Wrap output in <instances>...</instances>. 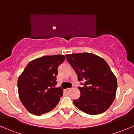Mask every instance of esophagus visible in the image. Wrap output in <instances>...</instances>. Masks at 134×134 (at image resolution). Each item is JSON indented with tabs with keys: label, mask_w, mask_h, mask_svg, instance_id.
I'll return each instance as SVG.
<instances>
[{
	"label": "esophagus",
	"mask_w": 134,
	"mask_h": 134,
	"mask_svg": "<svg viewBox=\"0 0 134 134\" xmlns=\"http://www.w3.org/2000/svg\"><path fill=\"white\" fill-rule=\"evenodd\" d=\"M70 91H71V89H70V88H67L66 90H64V91L65 93H69Z\"/></svg>",
	"instance_id": "esophagus-1"
}]
</instances>
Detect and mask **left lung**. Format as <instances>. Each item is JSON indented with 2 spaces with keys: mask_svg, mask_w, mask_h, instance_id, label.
I'll use <instances>...</instances> for the list:
<instances>
[{
  "mask_svg": "<svg viewBox=\"0 0 134 134\" xmlns=\"http://www.w3.org/2000/svg\"><path fill=\"white\" fill-rule=\"evenodd\" d=\"M66 58L83 86L78 87L80 97L73 100L75 106L89 115L107 110L115 100L117 82L106 61L87 52L67 54Z\"/></svg>",
  "mask_w": 134,
  "mask_h": 134,
  "instance_id": "obj_1",
  "label": "left lung"
}]
</instances>
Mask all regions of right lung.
<instances>
[{
    "instance_id": "obj_1",
    "label": "right lung",
    "mask_w": 134,
    "mask_h": 134,
    "mask_svg": "<svg viewBox=\"0 0 134 134\" xmlns=\"http://www.w3.org/2000/svg\"><path fill=\"white\" fill-rule=\"evenodd\" d=\"M63 55L44 56L30 62L17 81L19 96L25 108L36 115L53 109L63 96V90L55 87L59 65Z\"/></svg>"
}]
</instances>
